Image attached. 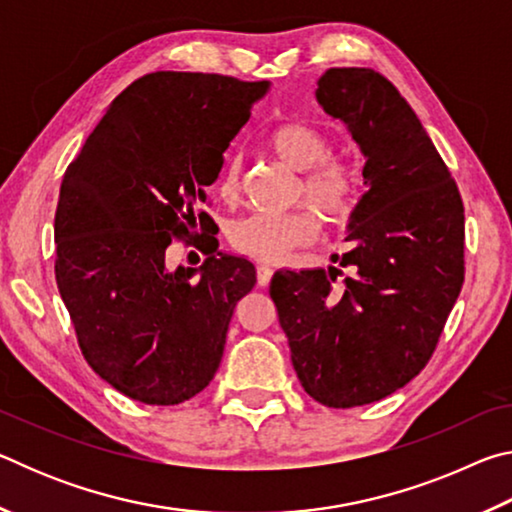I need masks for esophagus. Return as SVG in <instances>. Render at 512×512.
<instances>
[{
    "label": "esophagus",
    "mask_w": 512,
    "mask_h": 512,
    "mask_svg": "<svg viewBox=\"0 0 512 512\" xmlns=\"http://www.w3.org/2000/svg\"><path fill=\"white\" fill-rule=\"evenodd\" d=\"M271 277H273V268L271 266H264V264L257 266V284H259V287H268Z\"/></svg>",
    "instance_id": "34e87169"
}]
</instances>
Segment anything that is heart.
Listing matches in <instances>:
<instances>
[{
	"label": "heart",
	"instance_id": "b5f03b06",
	"mask_svg": "<svg viewBox=\"0 0 512 512\" xmlns=\"http://www.w3.org/2000/svg\"><path fill=\"white\" fill-rule=\"evenodd\" d=\"M268 149L293 171H302L300 196L329 223H343L357 205L361 171L357 162L334 155L332 142L320 128L305 121H287L268 133ZM216 194L223 203H237L239 167L225 162L216 178ZM320 223L311 212L248 214L228 225V241L237 253L257 262H277L293 248L309 246L318 239Z\"/></svg>",
	"mask_w": 512,
	"mask_h": 512
}]
</instances>
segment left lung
Returning a JSON list of instances; mask_svg holds the SVG:
<instances>
[{
	"mask_svg": "<svg viewBox=\"0 0 512 512\" xmlns=\"http://www.w3.org/2000/svg\"><path fill=\"white\" fill-rule=\"evenodd\" d=\"M316 97L366 155L352 214V268L277 271L271 298L305 391L329 409L377 402L420 375L465 280L456 180L395 85L368 67H332Z\"/></svg>",
	"mask_w": 512,
	"mask_h": 512,
	"instance_id": "1",
	"label": "left lung"
}]
</instances>
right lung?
Returning a JSON list of instances; mask_svg holds the SVG:
<instances>
[{"label": "right lung", "mask_w": 512, "mask_h": 512, "mask_svg": "<svg viewBox=\"0 0 512 512\" xmlns=\"http://www.w3.org/2000/svg\"><path fill=\"white\" fill-rule=\"evenodd\" d=\"M266 88L223 74H146L65 171L54 219L60 298L90 368L135 402L171 406L205 391L232 311L255 287L248 259L212 246L201 205ZM173 240L206 248L198 278L166 268Z\"/></svg>", "instance_id": "1"}]
</instances>
